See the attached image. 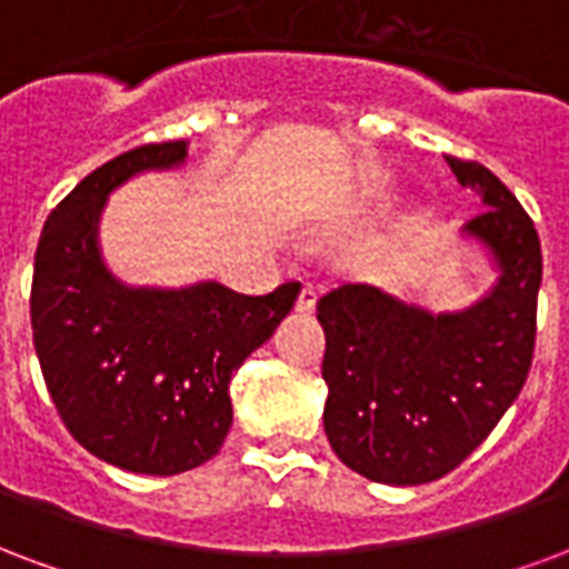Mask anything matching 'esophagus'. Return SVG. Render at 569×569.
Here are the masks:
<instances>
[{"label":"esophagus","instance_id":"esophagus-1","mask_svg":"<svg viewBox=\"0 0 569 569\" xmlns=\"http://www.w3.org/2000/svg\"><path fill=\"white\" fill-rule=\"evenodd\" d=\"M315 302H318V293H315V288H309V284H306V288L300 290V297H297V312L312 315Z\"/></svg>","mask_w":569,"mask_h":569}]
</instances>
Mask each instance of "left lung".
Returning a JSON list of instances; mask_svg holds the SVG:
<instances>
[{"mask_svg":"<svg viewBox=\"0 0 569 569\" xmlns=\"http://www.w3.org/2000/svg\"><path fill=\"white\" fill-rule=\"evenodd\" d=\"M485 211L463 223L495 269L479 300L430 312L370 284L318 300L325 327V433L336 458L381 485L437 482L467 460L525 388L542 281L540 236L503 181L446 157Z\"/></svg>","mask_w":569,"mask_h":569,"instance_id":"1","label":"left lung"}]
</instances>
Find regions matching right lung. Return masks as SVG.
Wrapping results in <instances>:
<instances>
[{
  "instance_id": "1",
  "label": "right lung",
  "mask_w": 569,
  "mask_h": 569,
  "mask_svg": "<svg viewBox=\"0 0 569 569\" xmlns=\"http://www.w3.org/2000/svg\"><path fill=\"white\" fill-rule=\"evenodd\" d=\"M188 163V142L142 144L99 166L48 214L32 272V339L57 412L111 467L176 476L218 455L233 425L230 379L297 302L290 281L244 297L218 281L127 284L99 221L130 178Z\"/></svg>"
}]
</instances>
